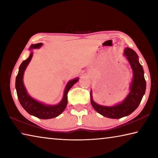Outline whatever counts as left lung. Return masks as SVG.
<instances>
[{
	"label": "left lung",
	"instance_id": "8db88e82",
	"mask_svg": "<svg viewBox=\"0 0 158 158\" xmlns=\"http://www.w3.org/2000/svg\"><path fill=\"white\" fill-rule=\"evenodd\" d=\"M124 54L127 57L133 70L134 78L130 86V92L122 103L113 106H105L96 104L92 98L90 92V102L93 107L99 114L109 118L118 119L127 116L138 107L146 91V80L143 69L139 62L138 56L135 51L126 48Z\"/></svg>",
	"mask_w": 158,
	"mask_h": 158
}]
</instances>
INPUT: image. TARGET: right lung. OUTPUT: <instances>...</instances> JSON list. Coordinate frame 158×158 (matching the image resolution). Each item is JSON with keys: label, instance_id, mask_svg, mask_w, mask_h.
Masks as SVG:
<instances>
[{"label": "right lung", "instance_id": "obj_1", "mask_svg": "<svg viewBox=\"0 0 158 158\" xmlns=\"http://www.w3.org/2000/svg\"><path fill=\"white\" fill-rule=\"evenodd\" d=\"M42 43H37L35 44H32L31 46V49H37L42 46ZM32 56H33V53H31L29 57L23 60L21 63V65L19 69V73L16 77V83L15 87L17 90V97L19 101L22 106V107L28 112L29 114L33 115L37 118L41 119H49L55 118L62 113L65 110V109L68 104V93L69 90L71 89L72 86L78 81V78L74 79L72 81H69L65 87V91H64V95L63 100L60 102L57 105L54 106H49L45 105L39 102L34 100L26 92L24 85L23 83V73L26 68V67L30 62Z\"/></svg>", "mask_w": 158, "mask_h": 158}]
</instances>
